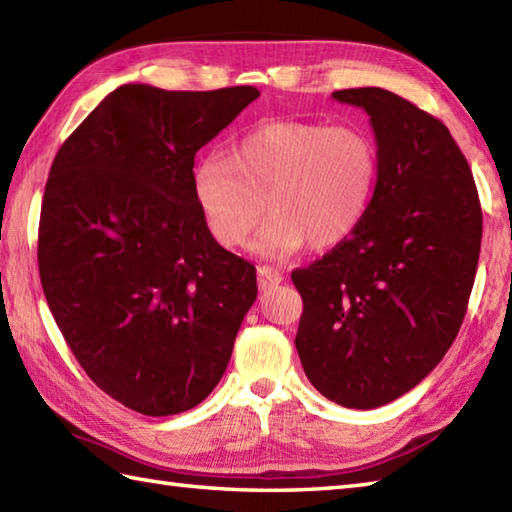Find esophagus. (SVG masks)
<instances>
[{"instance_id":"obj_1","label":"esophagus","mask_w":512,"mask_h":512,"mask_svg":"<svg viewBox=\"0 0 512 512\" xmlns=\"http://www.w3.org/2000/svg\"><path fill=\"white\" fill-rule=\"evenodd\" d=\"M257 281H259V288L266 290V288H273V286L281 284V281H284V275H281L279 270L273 268V266H259L257 268Z\"/></svg>"}]
</instances>
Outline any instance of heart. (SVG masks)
<instances>
[{
    "instance_id": "heart-1",
    "label": "heart",
    "mask_w": 512,
    "mask_h": 512,
    "mask_svg": "<svg viewBox=\"0 0 512 512\" xmlns=\"http://www.w3.org/2000/svg\"><path fill=\"white\" fill-rule=\"evenodd\" d=\"M378 178L374 138L356 125L279 121L253 129L226 158L206 156L191 173V193L206 231L228 250L255 242L284 259L310 242L325 250L350 237L372 204Z\"/></svg>"
}]
</instances>
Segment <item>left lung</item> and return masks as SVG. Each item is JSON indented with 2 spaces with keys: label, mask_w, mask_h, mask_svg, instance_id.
Returning a JSON list of instances; mask_svg holds the SVG:
<instances>
[{
  "label": "left lung",
  "mask_w": 512,
  "mask_h": 512,
  "mask_svg": "<svg viewBox=\"0 0 512 512\" xmlns=\"http://www.w3.org/2000/svg\"><path fill=\"white\" fill-rule=\"evenodd\" d=\"M367 112L378 149L356 231L292 273L297 352L321 394L376 409L427 378L458 336L482 244L473 173L449 129L383 88L332 94Z\"/></svg>",
  "instance_id": "left-lung-1"
}]
</instances>
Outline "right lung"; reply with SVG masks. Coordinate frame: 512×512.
<instances>
[{
    "instance_id": "obj_1",
    "label": "right lung",
    "mask_w": 512,
    "mask_h": 512,
    "mask_svg": "<svg viewBox=\"0 0 512 512\" xmlns=\"http://www.w3.org/2000/svg\"><path fill=\"white\" fill-rule=\"evenodd\" d=\"M259 96L253 85L107 94L54 156L39 222V275L76 361L145 416L193 409L220 383L255 266L206 231L193 160Z\"/></svg>"
}]
</instances>
